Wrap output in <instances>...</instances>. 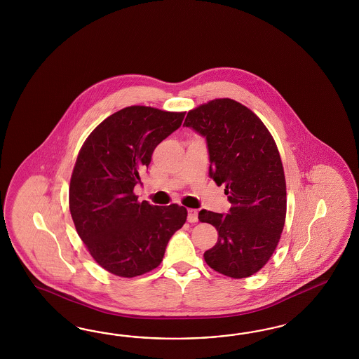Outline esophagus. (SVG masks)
<instances>
[{
	"instance_id": "obj_1",
	"label": "esophagus",
	"mask_w": 359,
	"mask_h": 359,
	"mask_svg": "<svg viewBox=\"0 0 359 359\" xmlns=\"http://www.w3.org/2000/svg\"><path fill=\"white\" fill-rule=\"evenodd\" d=\"M197 210L196 209H188V222H197Z\"/></svg>"
}]
</instances>
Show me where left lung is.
<instances>
[{
	"label": "left lung",
	"instance_id": "1",
	"mask_svg": "<svg viewBox=\"0 0 359 359\" xmlns=\"http://www.w3.org/2000/svg\"><path fill=\"white\" fill-rule=\"evenodd\" d=\"M183 126L207 140L209 176L225 184L231 204L228 215L198 213L218 231L204 259L230 278L251 276L271 258L285 221V177L276 143L257 114L230 98L189 110Z\"/></svg>",
	"mask_w": 359,
	"mask_h": 359
}]
</instances>
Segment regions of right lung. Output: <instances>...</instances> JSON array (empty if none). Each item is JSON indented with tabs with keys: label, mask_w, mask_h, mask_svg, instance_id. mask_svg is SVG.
<instances>
[{
	"label": "right lung",
	"mask_w": 359,
	"mask_h": 359,
	"mask_svg": "<svg viewBox=\"0 0 359 359\" xmlns=\"http://www.w3.org/2000/svg\"><path fill=\"white\" fill-rule=\"evenodd\" d=\"M184 111L128 107L89 134L69 183V210L77 234L98 264L117 276L134 278L161 264L187 209L138 203L134 187L152 151L177 130Z\"/></svg>",
	"instance_id": "obj_1"
}]
</instances>
